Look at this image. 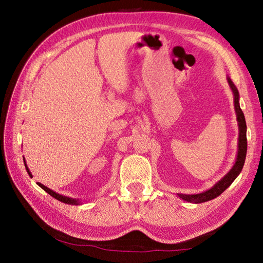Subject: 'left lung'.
<instances>
[{
	"label": "left lung",
	"instance_id": "8db88e82",
	"mask_svg": "<svg viewBox=\"0 0 263 263\" xmlns=\"http://www.w3.org/2000/svg\"><path fill=\"white\" fill-rule=\"evenodd\" d=\"M228 82H230V86L234 92V105H235V110H236L238 127H239L238 153H237L236 163L233 166L231 172L228 173V174L224 178H221V180L218 182L215 186H212L211 189L206 190L205 192L199 193V194H178L180 195V198L187 201V202L201 203V202H205V201H209V200L217 198L218 195H220L234 182V180H235V178L238 176L239 173L242 172V168L244 166V161H245V157H247V150H248L247 123H245V117H244L243 111H242L241 107H239V103H238L239 96H238L237 89L235 86H234V83L231 81V79H228Z\"/></svg>",
	"mask_w": 263,
	"mask_h": 263
}]
</instances>
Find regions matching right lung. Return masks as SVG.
<instances>
[{
  "instance_id": "add662e5",
  "label": "right lung",
  "mask_w": 263,
  "mask_h": 263,
  "mask_svg": "<svg viewBox=\"0 0 263 263\" xmlns=\"http://www.w3.org/2000/svg\"><path fill=\"white\" fill-rule=\"evenodd\" d=\"M25 166H26V170H27V172H28V174H29V176H31V174H30V172H29V170H28V167H27V165H26V161H25ZM39 186H41L43 190H45V191L48 193V194H51L53 198H55L57 200H59V201H61V202H64V203H68V204H78L79 203V201L78 200H76V199H72V198H68V197H64V195H61V194H58L57 192H54V191H52V190H49L48 187H46L45 185H43V184H41V183H37Z\"/></svg>"
}]
</instances>
